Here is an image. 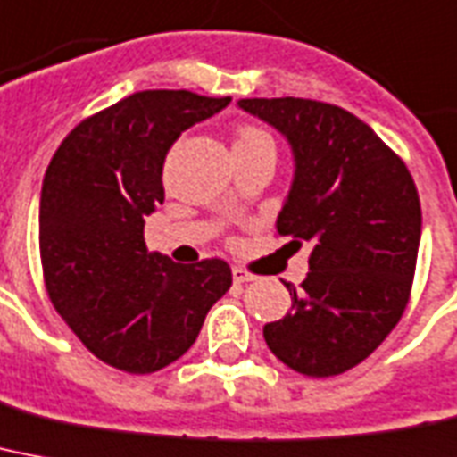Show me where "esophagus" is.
<instances>
[{
    "label": "esophagus",
    "instance_id": "obj_1",
    "mask_svg": "<svg viewBox=\"0 0 457 457\" xmlns=\"http://www.w3.org/2000/svg\"><path fill=\"white\" fill-rule=\"evenodd\" d=\"M232 279H235V284H246V281L255 279V274H251L244 267H232Z\"/></svg>",
    "mask_w": 457,
    "mask_h": 457
}]
</instances>
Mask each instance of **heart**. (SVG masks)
I'll return each instance as SVG.
<instances>
[{
    "mask_svg": "<svg viewBox=\"0 0 457 457\" xmlns=\"http://www.w3.org/2000/svg\"><path fill=\"white\" fill-rule=\"evenodd\" d=\"M258 143H272V138H270L262 129H258V126H251V124L239 126L235 145H258Z\"/></svg>",
    "mask_w": 457,
    "mask_h": 457,
    "instance_id": "heart-1",
    "label": "heart"
}]
</instances>
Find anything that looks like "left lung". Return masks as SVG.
<instances>
[{
    "mask_svg": "<svg viewBox=\"0 0 457 457\" xmlns=\"http://www.w3.org/2000/svg\"><path fill=\"white\" fill-rule=\"evenodd\" d=\"M241 110L287 136L295 178L277 235L312 246L291 312L262 328L267 347L310 378L370 357L409 305L420 196L403 159L369 124L310 98H244Z\"/></svg>",
    "mask_w": 457,
    "mask_h": 457,
    "instance_id": "1",
    "label": "left lung"
}]
</instances>
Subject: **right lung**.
<instances>
[{
	"mask_svg": "<svg viewBox=\"0 0 457 457\" xmlns=\"http://www.w3.org/2000/svg\"><path fill=\"white\" fill-rule=\"evenodd\" d=\"M225 98L152 88L74 126L46 169L39 202L44 287L94 357L154 373L190 350L232 287L220 258L180 265L145 246V216L164 202L166 152Z\"/></svg>",
	"mask_w": 457,
	"mask_h": 457,
	"instance_id": "right-lung-1",
	"label": "right lung"
}]
</instances>
